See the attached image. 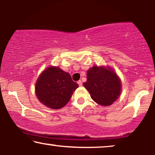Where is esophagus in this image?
I'll list each match as a JSON object with an SVG mask.
<instances>
[{"instance_id":"1","label":"esophagus","mask_w":155,"mask_h":155,"mask_svg":"<svg viewBox=\"0 0 155 155\" xmlns=\"http://www.w3.org/2000/svg\"><path fill=\"white\" fill-rule=\"evenodd\" d=\"M78 84H79V86H80V87H81V86L82 85V81H81V80H79V81H78Z\"/></svg>"}]
</instances>
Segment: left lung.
<instances>
[{"instance_id":"1","label":"left lung","mask_w":155,"mask_h":155,"mask_svg":"<svg viewBox=\"0 0 155 155\" xmlns=\"http://www.w3.org/2000/svg\"><path fill=\"white\" fill-rule=\"evenodd\" d=\"M83 85L91 98L101 106L107 107L117 100L121 92V81L116 73L108 66L94 65L87 72Z\"/></svg>"}]
</instances>
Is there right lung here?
<instances>
[{"label": "right lung", "mask_w": 155, "mask_h": 155, "mask_svg": "<svg viewBox=\"0 0 155 155\" xmlns=\"http://www.w3.org/2000/svg\"><path fill=\"white\" fill-rule=\"evenodd\" d=\"M78 87L68 73L51 65L37 80L35 93L38 100L46 107L59 109L67 104Z\"/></svg>", "instance_id": "right-lung-1"}]
</instances>
